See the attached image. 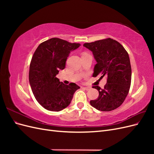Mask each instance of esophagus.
Returning a JSON list of instances; mask_svg holds the SVG:
<instances>
[{
    "mask_svg": "<svg viewBox=\"0 0 154 154\" xmlns=\"http://www.w3.org/2000/svg\"><path fill=\"white\" fill-rule=\"evenodd\" d=\"M83 89H85V90L88 91V90H89V89H90V87H83Z\"/></svg>",
    "mask_w": 154,
    "mask_h": 154,
    "instance_id": "obj_1",
    "label": "esophagus"
}]
</instances>
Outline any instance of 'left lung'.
<instances>
[{"instance_id": "left-lung-1", "label": "left lung", "mask_w": 154, "mask_h": 154, "mask_svg": "<svg viewBox=\"0 0 154 154\" xmlns=\"http://www.w3.org/2000/svg\"><path fill=\"white\" fill-rule=\"evenodd\" d=\"M83 46L92 51L97 62L92 76L106 77L103 88L92 87L99 91V96L90 101L91 106L105 112L118 108L128 95L131 84L132 69L127 51L110 38L85 43Z\"/></svg>"}]
</instances>
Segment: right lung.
Wrapping results in <instances>:
<instances>
[{
	"instance_id": "right-lung-1",
	"label": "right lung",
	"mask_w": 154,
	"mask_h": 154,
	"mask_svg": "<svg viewBox=\"0 0 154 154\" xmlns=\"http://www.w3.org/2000/svg\"><path fill=\"white\" fill-rule=\"evenodd\" d=\"M80 45L53 38L41 43L32 56L29 72L31 90L36 101L48 110L58 112L66 108L80 88L74 83L65 85L56 77L66 67L71 51Z\"/></svg>"
}]
</instances>
